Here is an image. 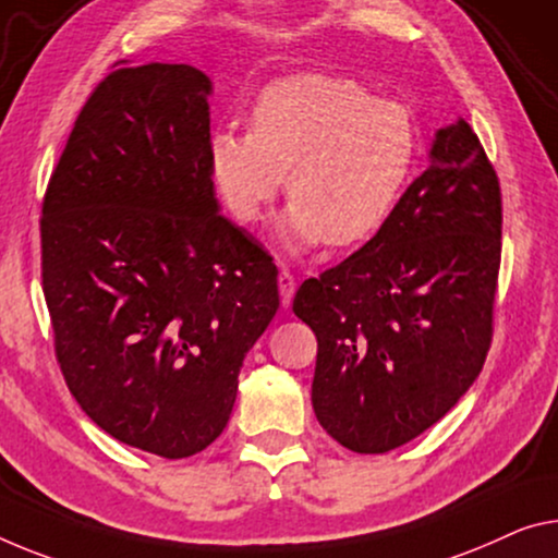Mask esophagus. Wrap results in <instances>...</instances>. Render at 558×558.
Here are the masks:
<instances>
[{"instance_id":"34e87169","label":"esophagus","mask_w":558,"mask_h":558,"mask_svg":"<svg viewBox=\"0 0 558 558\" xmlns=\"http://www.w3.org/2000/svg\"><path fill=\"white\" fill-rule=\"evenodd\" d=\"M294 291H296L294 274H291L289 269H281V271H279V294H281V304L289 306V304H291V296H294Z\"/></svg>"}]
</instances>
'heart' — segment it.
I'll use <instances>...</instances> for the list:
<instances>
[{"instance_id": "heart-1", "label": "heart", "mask_w": 558, "mask_h": 558, "mask_svg": "<svg viewBox=\"0 0 558 558\" xmlns=\"http://www.w3.org/2000/svg\"><path fill=\"white\" fill-rule=\"evenodd\" d=\"M416 159V126L397 101L354 80L291 74L252 107V132L221 126L209 140V171L231 217L252 225L284 186L279 221L291 250L372 239L397 207Z\"/></svg>"}]
</instances>
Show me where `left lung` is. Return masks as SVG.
<instances>
[{"instance_id": "left-lung-1", "label": "left lung", "mask_w": 558, "mask_h": 558, "mask_svg": "<svg viewBox=\"0 0 558 558\" xmlns=\"http://www.w3.org/2000/svg\"><path fill=\"white\" fill-rule=\"evenodd\" d=\"M499 264V177L459 119L387 225L294 296L319 341L312 404L331 439L391 451L464 397L492 347Z\"/></svg>"}]
</instances>
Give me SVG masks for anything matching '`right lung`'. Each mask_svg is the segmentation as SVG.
Masks as SVG:
<instances>
[{"label": "right lung", "instance_id": "right-lung-1", "mask_svg": "<svg viewBox=\"0 0 558 558\" xmlns=\"http://www.w3.org/2000/svg\"><path fill=\"white\" fill-rule=\"evenodd\" d=\"M209 76L117 66L76 117L41 202V289L76 404L165 459L225 432L246 351L279 308L277 267L219 214Z\"/></svg>", "mask_w": 558, "mask_h": 558}]
</instances>
